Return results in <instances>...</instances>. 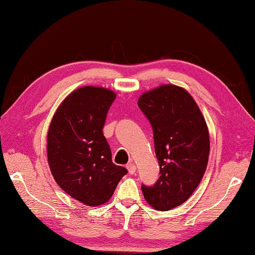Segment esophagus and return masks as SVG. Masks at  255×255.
Instances as JSON below:
<instances>
[{
	"instance_id": "esophagus-1",
	"label": "esophagus",
	"mask_w": 255,
	"mask_h": 255,
	"mask_svg": "<svg viewBox=\"0 0 255 255\" xmlns=\"http://www.w3.org/2000/svg\"><path fill=\"white\" fill-rule=\"evenodd\" d=\"M127 170H128V172H129V174H133V173H135V172H136L135 164H133L132 162L127 164Z\"/></svg>"
}]
</instances>
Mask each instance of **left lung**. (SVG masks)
<instances>
[{
	"mask_svg": "<svg viewBox=\"0 0 255 255\" xmlns=\"http://www.w3.org/2000/svg\"><path fill=\"white\" fill-rule=\"evenodd\" d=\"M152 125L159 178L141 185L147 204L167 211L189 199L205 174L209 157V131L199 107L187 90L163 84L138 99Z\"/></svg>",
	"mask_w": 255,
	"mask_h": 255,
	"instance_id": "1",
	"label": "left lung"
}]
</instances>
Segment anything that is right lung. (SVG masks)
Listing matches in <instances>:
<instances>
[{"instance_id":"1","label":"right lung","mask_w":255,"mask_h":255,"mask_svg":"<svg viewBox=\"0 0 255 255\" xmlns=\"http://www.w3.org/2000/svg\"><path fill=\"white\" fill-rule=\"evenodd\" d=\"M116 93L82 86L64 99L51 119L47 158L57 184L75 200L96 207L109 201L127 170L112 163L103 127Z\"/></svg>"}]
</instances>
